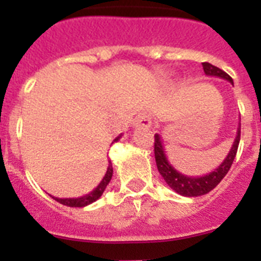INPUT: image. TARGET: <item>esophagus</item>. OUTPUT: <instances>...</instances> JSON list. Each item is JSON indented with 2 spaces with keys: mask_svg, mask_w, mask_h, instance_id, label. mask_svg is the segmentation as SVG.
I'll list each match as a JSON object with an SVG mask.
<instances>
[{
  "mask_svg": "<svg viewBox=\"0 0 261 261\" xmlns=\"http://www.w3.org/2000/svg\"><path fill=\"white\" fill-rule=\"evenodd\" d=\"M135 127H150L151 126V118L149 114H141L138 115L134 120Z\"/></svg>",
  "mask_w": 261,
  "mask_h": 261,
  "instance_id": "obj_1",
  "label": "esophagus"
}]
</instances>
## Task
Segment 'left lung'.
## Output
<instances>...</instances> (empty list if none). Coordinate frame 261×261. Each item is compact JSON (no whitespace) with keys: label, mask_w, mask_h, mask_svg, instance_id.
I'll return each mask as SVG.
<instances>
[{"label":"left lung","mask_w":261,"mask_h":261,"mask_svg":"<svg viewBox=\"0 0 261 261\" xmlns=\"http://www.w3.org/2000/svg\"><path fill=\"white\" fill-rule=\"evenodd\" d=\"M203 70L204 74L210 75V77H218V79H223L229 81L233 85V80L227 73L221 70L219 67L214 66L208 62H203ZM240 135H241V124L237 128V135L233 145H231L230 151L227 153L226 159L223 160L222 164L219 165L217 169H214L210 173L204 174V176H187L182 174L172 167V164L169 163L167 154H165V149H164L163 141L160 134L154 135V157H155V164H157V169H159L160 174L163 176L165 182L168 186L171 187L174 192H177L181 196H202V195L208 194L211 190H214L215 187L218 186L221 180H222L226 173L230 169L231 164L234 161V157L237 154V149H239L240 143Z\"/></svg>","instance_id":"8db88e82"}]
</instances>
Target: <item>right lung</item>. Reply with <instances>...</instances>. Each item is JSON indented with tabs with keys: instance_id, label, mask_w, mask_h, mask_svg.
<instances>
[{
	"instance_id": "1",
	"label": "right lung",
	"mask_w": 261,
	"mask_h": 261,
	"mask_svg": "<svg viewBox=\"0 0 261 261\" xmlns=\"http://www.w3.org/2000/svg\"><path fill=\"white\" fill-rule=\"evenodd\" d=\"M122 138V135H119V137H116V138L114 139V142H118L119 139ZM112 142V143H114ZM112 173H114V169H112V164H108V168H107V172H106V176L102 177V180L100 181V184H98L96 188H94L92 192H89V194L84 195V196H81V198H66V199H62V198H55V196H53V198L57 200V202H59L61 204H65V206H69V207H85L88 206V204H90V203L96 202L100 196L102 195V192L106 191L107 186L110 184L111 178H112Z\"/></svg>"
}]
</instances>
